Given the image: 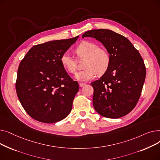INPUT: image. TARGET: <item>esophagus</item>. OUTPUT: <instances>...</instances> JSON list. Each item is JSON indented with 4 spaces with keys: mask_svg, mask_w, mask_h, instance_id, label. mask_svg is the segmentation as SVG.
Instances as JSON below:
<instances>
[{
    "mask_svg": "<svg viewBox=\"0 0 160 160\" xmlns=\"http://www.w3.org/2000/svg\"><path fill=\"white\" fill-rule=\"evenodd\" d=\"M85 85H86V83H79V86H80V88L83 87Z\"/></svg>",
    "mask_w": 160,
    "mask_h": 160,
    "instance_id": "obj_1",
    "label": "esophagus"
}]
</instances>
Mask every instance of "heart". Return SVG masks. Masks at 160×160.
<instances>
[{"instance_id":"heart-1","label":"heart","mask_w":160,"mask_h":160,"mask_svg":"<svg viewBox=\"0 0 160 160\" xmlns=\"http://www.w3.org/2000/svg\"><path fill=\"white\" fill-rule=\"evenodd\" d=\"M80 60H85V69L76 74V78L80 81L93 80L98 74H104L110 64V56L104 48L92 41H83L75 50ZM61 63L71 73L77 70V61L69 52H65L61 56Z\"/></svg>"}]
</instances>
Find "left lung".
I'll use <instances>...</instances> for the list:
<instances>
[{
	"label": "left lung",
	"mask_w": 160,
	"mask_h": 160,
	"mask_svg": "<svg viewBox=\"0 0 160 160\" xmlns=\"http://www.w3.org/2000/svg\"><path fill=\"white\" fill-rule=\"evenodd\" d=\"M91 37L103 44L110 56V64L99 80L91 82L95 110L107 118H120L136 106L143 87L146 67L138 50L124 36L107 29L91 30Z\"/></svg>",
	"instance_id": "1"
}]
</instances>
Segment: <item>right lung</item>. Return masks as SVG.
I'll use <instances>...</instances> for the list:
<instances>
[{
    "instance_id": "1",
    "label": "right lung",
    "mask_w": 160,
    "mask_h": 160,
    "mask_svg": "<svg viewBox=\"0 0 160 160\" xmlns=\"http://www.w3.org/2000/svg\"><path fill=\"white\" fill-rule=\"evenodd\" d=\"M78 37L36 45L21 62L16 92L24 110L33 119L54 123L70 113L79 85L67 74L60 60Z\"/></svg>"
}]
</instances>
